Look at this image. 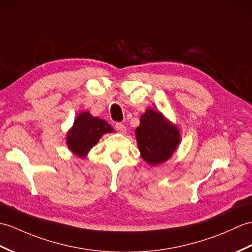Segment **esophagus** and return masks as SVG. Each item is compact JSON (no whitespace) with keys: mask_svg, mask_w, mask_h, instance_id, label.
<instances>
[{"mask_svg":"<svg viewBox=\"0 0 252 252\" xmlns=\"http://www.w3.org/2000/svg\"><path fill=\"white\" fill-rule=\"evenodd\" d=\"M115 128H116V130L118 131L119 133H121V134H125V133L126 132V126H125V125H122V124H116Z\"/></svg>","mask_w":252,"mask_h":252,"instance_id":"obj_1","label":"esophagus"}]
</instances>
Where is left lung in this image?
I'll return each mask as SVG.
<instances>
[{"label":"left lung","mask_w":252,"mask_h":252,"mask_svg":"<svg viewBox=\"0 0 252 252\" xmlns=\"http://www.w3.org/2000/svg\"><path fill=\"white\" fill-rule=\"evenodd\" d=\"M135 137L142 159L151 166L166 162L177 150L179 128L159 110L149 108L140 116Z\"/></svg>","instance_id":"obj_1"}]
</instances>
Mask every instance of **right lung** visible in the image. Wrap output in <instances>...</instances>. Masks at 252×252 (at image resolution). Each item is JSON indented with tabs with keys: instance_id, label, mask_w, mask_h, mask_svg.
Returning <instances> with one entry per match:
<instances>
[{
	"instance_id": "obj_1",
	"label": "right lung",
	"mask_w": 252,
	"mask_h": 252,
	"mask_svg": "<svg viewBox=\"0 0 252 252\" xmlns=\"http://www.w3.org/2000/svg\"><path fill=\"white\" fill-rule=\"evenodd\" d=\"M113 132L115 130L105 120L92 116L89 112H81L66 133L67 148L74 155L85 159L104 134Z\"/></svg>"
}]
</instances>
